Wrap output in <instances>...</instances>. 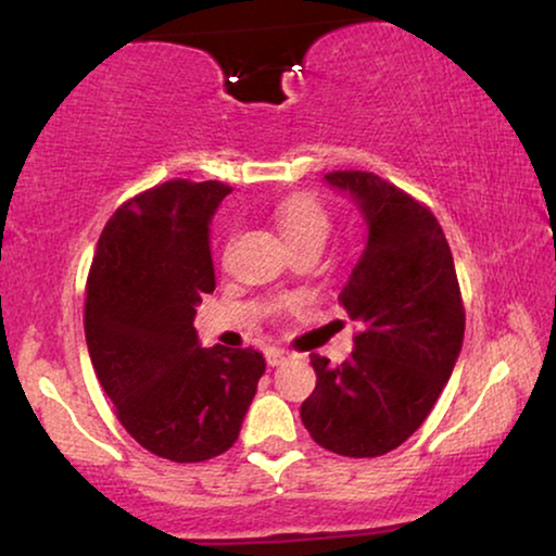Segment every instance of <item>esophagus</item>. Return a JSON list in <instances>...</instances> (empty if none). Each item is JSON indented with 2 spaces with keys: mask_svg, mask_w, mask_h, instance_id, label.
Returning <instances> with one entry per match:
<instances>
[{
  "mask_svg": "<svg viewBox=\"0 0 556 556\" xmlns=\"http://www.w3.org/2000/svg\"><path fill=\"white\" fill-rule=\"evenodd\" d=\"M286 356H288V352H283V349H278V346L265 349V359H268L270 367H278V364H283Z\"/></svg>",
  "mask_w": 556,
  "mask_h": 556,
  "instance_id": "34e87169",
  "label": "esophagus"
}]
</instances>
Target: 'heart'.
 <instances>
[{
	"instance_id": "1",
	"label": "heart",
	"mask_w": 556,
	"mask_h": 556,
	"mask_svg": "<svg viewBox=\"0 0 556 556\" xmlns=\"http://www.w3.org/2000/svg\"><path fill=\"white\" fill-rule=\"evenodd\" d=\"M276 225L291 250L299 245L321 248L326 235L331 230V217L324 204L314 197L295 194L276 207Z\"/></svg>"
}]
</instances>
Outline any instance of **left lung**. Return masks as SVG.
I'll return each instance as SVG.
<instances>
[{
  "label": "left lung",
  "mask_w": 556,
  "mask_h": 556,
  "mask_svg": "<svg viewBox=\"0 0 556 556\" xmlns=\"http://www.w3.org/2000/svg\"><path fill=\"white\" fill-rule=\"evenodd\" d=\"M324 179L352 197L367 225V245L339 293L359 333L337 367L311 354L316 390L301 420L326 451L377 458L430 415L460 356L466 314L451 248L428 207L371 172Z\"/></svg>",
  "instance_id": "1"
}]
</instances>
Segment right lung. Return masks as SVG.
Wrapping results in <instances>:
<instances>
[{
	"mask_svg": "<svg viewBox=\"0 0 556 556\" xmlns=\"http://www.w3.org/2000/svg\"><path fill=\"white\" fill-rule=\"evenodd\" d=\"M232 189L174 179L113 212L86 288V341L98 382L141 447L200 463L232 447L265 359L200 344L197 306L215 291L210 223Z\"/></svg>",
	"mask_w": 556,
	"mask_h": 556,
	"instance_id": "1",
	"label": "right lung"
}]
</instances>
